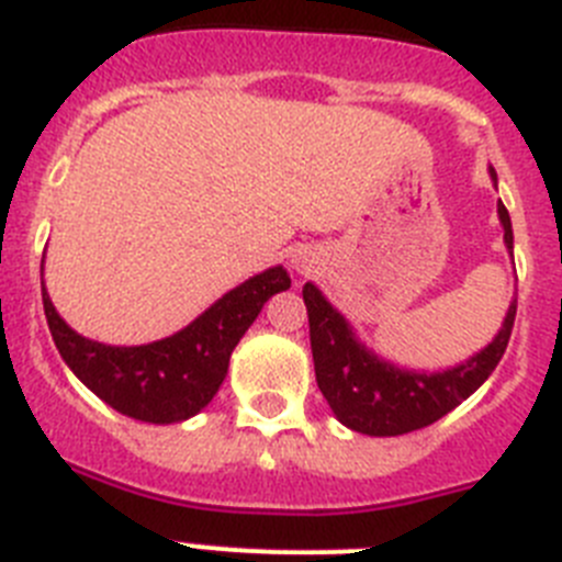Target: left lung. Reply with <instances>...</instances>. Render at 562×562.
<instances>
[{"label":"left lung","mask_w":562,"mask_h":562,"mask_svg":"<svg viewBox=\"0 0 562 562\" xmlns=\"http://www.w3.org/2000/svg\"><path fill=\"white\" fill-rule=\"evenodd\" d=\"M491 178L496 183L493 167ZM498 223L504 228L507 254L513 256V223L502 200H498ZM303 303L308 312L317 387L326 395L339 424L370 437L406 435L449 415L496 370L516 323V297H513L502 328L482 351L454 368L426 373V370L398 368L368 348L357 337L351 323L339 315L312 281L303 286Z\"/></svg>","instance_id":"1"}]
</instances>
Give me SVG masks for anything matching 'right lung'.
I'll return each instance as SVG.
<instances>
[{
    "label": "right lung",
    "instance_id": "obj_1",
    "mask_svg": "<svg viewBox=\"0 0 562 562\" xmlns=\"http://www.w3.org/2000/svg\"><path fill=\"white\" fill-rule=\"evenodd\" d=\"M290 272L270 267L225 292L172 337L147 345H105L66 326L49 292L44 315L60 357L97 398L144 424H180L217 395L231 353L276 292L290 290Z\"/></svg>",
    "mask_w": 562,
    "mask_h": 562
}]
</instances>
